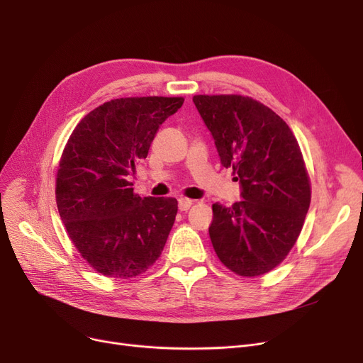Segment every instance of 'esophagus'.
Returning a JSON list of instances; mask_svg holds the SVG:
<instances>
[{
  "mask_svg": "<svg viewBox=\"0 0 363 363\" xmlns=\"http://www.w3.org/2000/svg\"><path fill=\"white\" fill-rule=\"evenodd\" d=\"M193 200H189V199H179V203H178V207H179V211L181 212H186L189 207L193 206Z\"/></svg>",
  "mask_w": 363,
  "mask_h": 363,
  "instance_id": "esophagus-1",
  "label": "esophagus"
}]
</instances>
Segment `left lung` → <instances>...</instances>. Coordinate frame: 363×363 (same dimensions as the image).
Here are the masks:
<instances>
[{
    "mask_svg": "<svg viewBox=\"0 0 363 363\" xmlns=\"http://www.w3.org/2000/svg\"><path fill=\"white\" fill-rule=\"evenodd\" d=\"M223 167H233L241 201L215 203L208 234L219 260L237 275L259 277L290 253L311 204V181L291 129L244 95H194Z\"/></svg>",
    "mask_w": 363,
    "mask_h": 363,
    "instance_id": "obj_1",
    "label": "left lung"
}]
</instances>
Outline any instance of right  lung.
<instances>
[{"label":"right lung","mask_w":363,"mask_h":363,"mask_svg":"<svg viewBox=\"0 0 363 363\" xmlns=\"http://www.w3.org/2000/svg\"><path fill=\"white\" fill-rule=\"evenodd\" d=\"M182 97L116 99L89 111L63 150L55 201L69 238L110 278L144 274L160 257L178 201L140 197L128 177L145 159L160 125Z\"/></svg>","instance_id":"obj_1"}]
</instances>
